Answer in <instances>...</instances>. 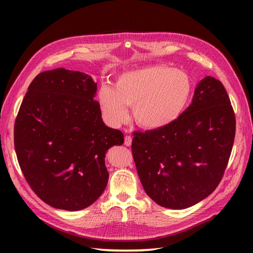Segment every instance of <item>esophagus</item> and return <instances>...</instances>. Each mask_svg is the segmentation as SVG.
I'll list each match as a JSON object with an SVG mask.
<instances>
[{
    "label": "esophagus",
    "mask_w": 253,
    "mask_h": 253,
    "mask_svg": "<svg viewBox=\"0 0 253 253\" xmlns=\"http://www.w3.org/2000/svg\"><path fill=\"white\" fill-rule=\"evenodd\" d=\"M131 143H132V138H131V136H126V138H125V144L126 145H131Z\"/></svg>",
    "instance_id": "esophagus-1"
}]
</instances>
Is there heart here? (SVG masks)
<instances>
[{"label":"heart","mask_w":253,"mask_h":253,"mask_svg":"<svg viewBox=\"0 0 253 253\" xmlns=\"http://www.w3.org/2000/svg\"><path fill=\"white\" fill-rule=\"evenodd\" d=\"M156 110H157V113H168L170 110H171V106L169 104H165L163 102H158L157 103V106H156Z\"/></svg>","instance_id":"heart-1"}]
</instances>
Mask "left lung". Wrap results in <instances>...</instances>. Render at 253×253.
I'll use <instances>...</instances> for the list:
<instances>
[{
	"instance_id": "left-lung-1",
	"label": "left lung",
	"mask_w": 253,
	"mask_h": 253,
	"mask_svg": "<svg viewBox=\"0 0 253 253\" xmlns=\"http://www.w3.org/2000/svg\"><path fill=\"white\" fill-rule=\"evenodd\" d=\"M97 83L63 67L30 83L14 122V149L23 175L38 197L57 209L78 211L95 203L108 185L105 153L124 143L106 126Z\"/></svg>"
}]
</instances>
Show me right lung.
<instances>
[{"mask_svg":"<svg viewBox=\"0 0 253 253\" xmlns=\"http://www.w3.org/2000/svg\"><path fill=\"white\" fill-rule=\"evenodd\" d=\"M133 135L132 154L145 193L162 207L186 209L209 196L223 178L235 115L221 82L206 77L177 118Z\"/></svg>","mask_w":253,"mask_h":253,"instance_id":"right-lung-1","label":"right lung"}]
</instances>
